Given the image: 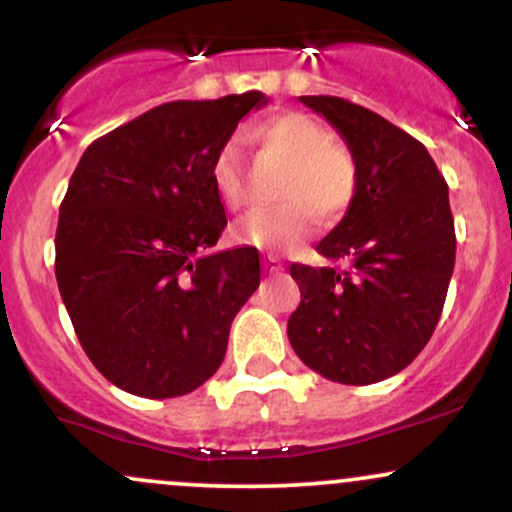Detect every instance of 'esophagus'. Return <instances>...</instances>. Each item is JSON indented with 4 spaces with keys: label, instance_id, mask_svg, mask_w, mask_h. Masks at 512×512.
Returning a JSON list of instances; mask_svg holds the SVG:
<instances>
[{
    "label": "esophagus",
    "instance_id": "34e87169",
    "mask_svg": "<svg viewBox=\"0 0 512 512\" xmlns=\"http://www.w3.org/2000/svg\"><path fill=\"white\" fill-rule=\"evenodd\" d=\"M264 267H267V272L276 274V272H281V269H284V264H281V260L276 255H267V257H264Z\"/></svg>",
    "mask_w": 512,
    "mask_h": 512
}]
</instances>
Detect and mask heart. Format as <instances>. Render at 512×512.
<instances>
[{"instance_id": "heart-1", "label": "heart", "mask_w": 512, "mask_h": 512, "mask_svg": "<svg viewBox=\"0 0 512 512\" xmlns=\"http://www.w3.org/2000/svg\"><path fill=\"white\" fill-rule=\"evenodd\" d=\"M248 137L286 166L279 185V207L252 211L233 226L238 243L262 250H291L317 228V214L342 219L358 192V163L330 129L303 113H281L248 129ZM211 185L226 209L248 202L243 158L236 144H223L211 163Z\"/></svg>"}]
</instances>
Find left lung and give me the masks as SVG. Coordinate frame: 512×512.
I'll list each match as a JSON object with an SVG mask.
<instances>
[{
	"mask_svg": "<svg viewBox=\"0 0 512 512\" xmlns=\"http://www.w3.org/2000/svg\"><path fill=\"white\" fill-rule=\"evenodd\" d=\"M342 134L358 192L317 243L330 267L291 264L301 305L289 342L322 378L370 385L421 354L443 313L455 267L448 185L426 146L373 110L337 96H301Z\"/></svg>",
	"mask_w": 512,
	"mask_h": 512,
	"instance_id": "8db88e82",
	"label": "left lung"
}]
</instances>
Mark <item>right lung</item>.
Here are the masks:
<instances>
[{"mask_svg": "<svg viewBox=\"0 0 512 512\" xmlns=\"http://www.w3.org/2000/svg\"><path fill=\"white\" fill-rule=\"evenodd\" d=\"M260 91L173 101L96 139L60 207L55 276L86 356L137 397H180L226 356L260 286L255 248L211 252L226 211L211 163Z\"/></svg>", "mask_w": 512, "mask_h": 512, "instance_id": "right-lung-1", "label": "right lung"}]
</instances>
